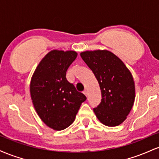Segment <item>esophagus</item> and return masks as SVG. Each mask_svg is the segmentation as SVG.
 <instances>
[{
  "label": "esophagus",
  "mask_w": 159,
  "mask_h": 159,
  "mask_svg": "<svg viewBox=\"0 0 159 159\" xmlns=\"http://www.w3.org/2000/svg\"><path fill=\"white\" fill-rule=\"evenodd\" d=\"M83 93H84V94L86 96H88V92H87V90H85L84 91Z\"/></svg>",
  "instance_id": "obj_1"
}]
</instances>
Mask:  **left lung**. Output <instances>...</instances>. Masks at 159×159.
Returning a JSON list of instances; mask_svg holds the SVG:
<instances>
[{"label": "left lung", "mask_w": 159, "mask_h": 159, "mask_svg": "<svg viewBox=\"0 0 159 159\" xmlns=\"http://www.w3.org/2000/svg\"><path fill=\"white\" fill-rule=\"evenodd\" d=\"M81 57L99 84L102 100L93 108L96 117L107 126L120 125L130 113L135 98L132 73L110 51H86Z\"/></svg>", "instance_id": "8db88e82"}]
</instances>
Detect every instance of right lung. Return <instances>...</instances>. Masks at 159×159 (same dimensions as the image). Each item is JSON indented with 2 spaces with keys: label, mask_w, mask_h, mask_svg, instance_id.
I'll return each mask as SVG.
<instances>
[{
  "label": "right lung",
  "mask_w": 159,
  "mask_h": 159,
  "mask_svg": "<svg viewBox=\"0 0 159 159\" xmlns=\"http://www.w3.org/2000/svg\"><path fill=\"white\" fill-rule=\"evenodd\" d=\"M77 55L74 51H51L31 78L30 92L34 108L43 123L54 130H63L73 123L81 103L87 99L66 78Z\"/></svg>",
  "instance_id": "1"
}]
</instances>
